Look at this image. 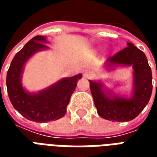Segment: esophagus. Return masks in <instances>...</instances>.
Wrapping results in <instances>:
<instances>
[{
  "label": "esophagus",
  "mask_w": 157,
  "mask_h": 157,
  "mask_svg": "<svg viewBox=\"0 0 157 157\" xmlns=\"http://www.w3.org/2000/svg\"><path fill=\"white\" fill-rule=\"evenodd\" d=\"M92 75H93V74H92V72L90 70H86V71H84V75H85L86 77L89 78V77H91Z\"/></svg>",
  "instance_id": "obj_1"
}]
</instances>
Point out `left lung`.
Masks as SVG:
<instances>
[{
	"label": "left lung",
	"mask_w": 157,
	"mask_h": 157,
	"mask_svg": "<svg viewBox=\"0 0 157 157\" xmlns=\"http://www.w3.org/2000/svg\"><path fill=\"white\" fill-rule=\"evenodd\" d=\"M127 45L126 48L108 59L107 66L113 69L118 65H132L133 93L130 98L104 91L102 82L89 81L98 115L111 121L126 122L136 118L147 105L151 96L152 74L147 58L144 52L133 44L128 43Z\"/></svg>",
	"instance_id": "obj_1"
}]
</instances>
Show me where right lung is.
I'll use <instances>...</instances> for the list:
<instances>
[{"label":"right lung","instance_id":"1","mask_svg":"<svg viewBox=\"0 0 157 157\" xmlns=\"http://www.w3.org/2000/svg\"><path fill=\"white\" fill-rule=\"evenodd\" d=\"M44 36H35L17 53L6 75L9 99L14 109L29 120L39 123L57 120L66 113L72 93L82 74L59 80L38 93L26 92L22 87V74L25 63L36 52L48 48Z\"/></svg>","mask_w":157,"mask_h":157}]
</instances>
